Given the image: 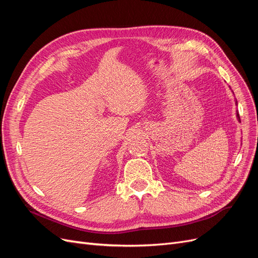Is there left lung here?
Wrapping results in <instances>:
<instances>
[{
	"mask_svg": "<svg viewBox=\"0 0 258 258\" xmlns=\"http://www.w3.org/2000/svg\"><path fill=\"white\" fill-rule=\"evenodd\" d=\"M237 104H238V102H237V100H236V105H237ZM237 118H238V121L240 122V116H239V113H238V112H237Z\"/></svg>",
	"mask_w": 258,
	"mask_h": 258,
	"instance_id": "obj_1",
	"label": "left lung"
}]
</instances>
